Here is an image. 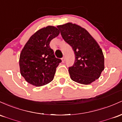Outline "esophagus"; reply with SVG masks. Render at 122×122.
I'll return each mask as SVG.
<instances>
[{
	"label": "esophagus",
	"mask_w": 122,
	"mask_h": 122,
	"mask_svg": "<svg viewBox=\"0 0 122 122\" xmlns=\"http://www.w3.org/2000/svg\"><path fill=\"white\" fill-rule=\"evenodd\" d=\"M61 61H62V62H65V57H63L62 59H61Z\"/></svg>",
	"instance_id": "34e87169"
}]
</instances>
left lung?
Wrapping results in <instances>:
<instances>
[{
  "label": "left lung",
  "instance_id": "1",
  "mask_svg": "<svg viewBox=\"0 0 122 122\" xmlns=\"http://www.w3.org/2000/svg\"><path fill=\"white\" fill-rule=\"evenodd\" d=\"M57 28L75 54L74 63L68 67L71 79L83 85L95 81L104 69V56L98 44L85 29L76 24L68 22Z\"/></svg>",
  "mask_w": 122,
  "mask_h": 122
}]
</instances>
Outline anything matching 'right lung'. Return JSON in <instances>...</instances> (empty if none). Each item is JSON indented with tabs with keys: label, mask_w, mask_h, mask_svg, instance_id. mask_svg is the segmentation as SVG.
Segmentation results:
<instances>
[{
	"label": "right lung",
	"mask_w": 122,
	"mask_h": 122,
	"mask_svg": "<svg viewBox=\"0 0 122 122\" xmlns=\"http://www.w3.org/2000/svg\"><path fill=\"white\" fill-rule=\"evenodd\" d=\"M59 33L53 26L40 29L30 37L21 51L19 61L20 74L30 84L41 86L54 79L61 61L55 56L50 43Z\"/></svg>",
	"instance_id": "right-lung-1"
}]
</instances>
